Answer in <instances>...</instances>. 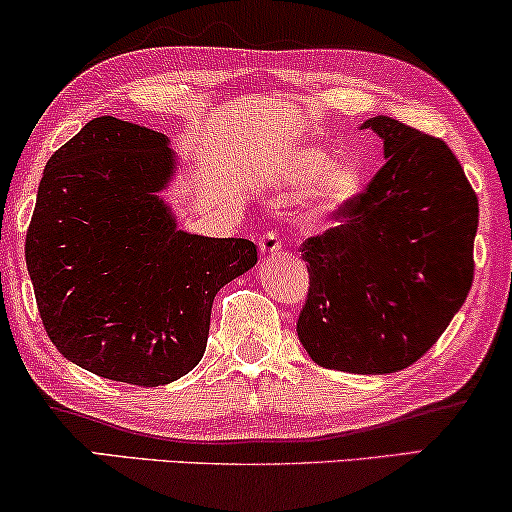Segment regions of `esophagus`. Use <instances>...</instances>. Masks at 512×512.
Listing matches in <instances>:
<instances>
[{
	"label": "esophagus",
	"instance_id": "34e87169",
	"mask_svg": "<svg viewBox=\"0 0 512 512\" xmlns=\"http://www.w3.org/2000/svg\"><path fill=\"white\" fill-rule=\"evenodd\" d=\"M282 249V240L277 232H265V235L258 240V251H261L263 256H270V254H277V251Z\"/></svg>",
	"mask_w": 512,
	"mask_h": 512
}]
</instances>
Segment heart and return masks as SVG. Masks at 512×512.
<instances>
[{
  "instance_id": "b5f03b06",
  "label": "heart",
  "mask_w": 512,
  "mask_h": 512,
  "mask_svg": "<svg viewBox=\"0 0 512 512\" xmlns=\"http://www.w3.org/2000/svg\"><path fill=\"white\" fill-rule=\"evenodd\" d=\"M284 183L303 188L301 218L308 225H322L341 214L362 192L364 171L355 157L331 159L327 150L301 145L284 152L270 164Z\"/></svg>"
}]
</instances>
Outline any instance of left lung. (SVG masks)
Listing matches in <instances>:
<instances>
[{"label":"left lung","mask_w":512,"mask_h":512,"mask_svg":"<svg viewBox=\"0 0 512 512\" xmlns=\"http://www.w3.org/2000/svg\"><path fill=\"white\" fill-rule=\"evenodd\" d=\"M386 164L345 221L303 244L310 291L296 331L310 360L350 374L414 364L473 284L477 197L440 138L369 117Z\"/></svg>","instance_id":"8db88e82"}]
</instances>
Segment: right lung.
I'll return each instance as SVG.
<instances>
[{
  "label": "right lung",
  "instance_id": "add662e5",
  "mask_svg": "<svg viewBox=\"0 0 512 512\" xmlns=\"http://www.w3.org/2000/svg\"><path fill=\"white\" fill-rule=\"evenodd\" d=\"M176 174L169 136L108 115L46 162L25 263L51 343L91 374L145 388L188 374L214 296L258 261L242 237L178 228L162 197Z\"/></svg>",
  "mask_w": 512,
  "mask_h": 512
}]
</instances>
